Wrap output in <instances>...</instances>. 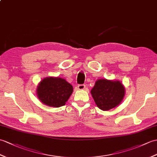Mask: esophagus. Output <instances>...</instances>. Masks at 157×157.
Returning <instances> with one entry per match:
<instances>
[{
    "mask_svg": "<svg viewBox=\"0 0 157 157\" xmlns=\"http://www.w3.org/2000/svg\"><path fill=\"white\" fill-rule=\"evenodd\" d=\"M78 87L79 90H85L86 86L85 84H79L78 86Z\"/></svg>",
    "mask_w": 157,
    "mask_h": 157,
    "instance_id": "esophagus-1",
    "label": "esophagus"
}]
</instances>
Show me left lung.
<instances>
[{
    "instance_id": "8db88e82",
    "label": "left lung",
    "mask_w": 157,
    "mask_h": 157,
    "mask_svg": "<svg viewBox=\"0 0 157 157\" xmlns=\"http://www.w3.org/2000/svg\"><path fill=\"white\" fill-rule=\"evenodd\" d=\"M125 90L119 81L99 79L91 90L97 106L101 110H109L118 105L124 96Z\"/></svg>"
}]
</instances>
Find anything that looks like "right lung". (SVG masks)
Listing matches in <instances>:
<instances>
[{
  "mask_svg": "<svg viewBox=\"0 0 157 157\" xmlns=\"http://www.w3.org/2000/svg\"><path fill=\"white\" fill-rule=\"evenodd\" d=\"M72 92L73 86L64 79L47 78L40 82L37 94L43 104L59 108L65 105Z\"/></svg>",
  "mask_w": 157,
  "mask_h": 157,
  "instance_id": "1",
  "label": "right lung"
}]
</instances>
